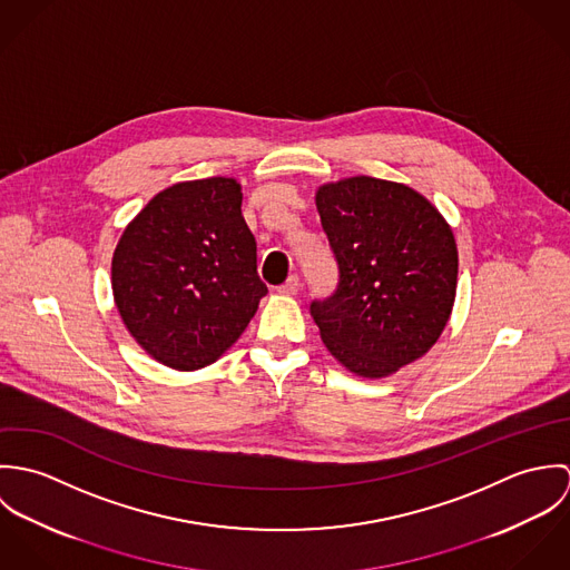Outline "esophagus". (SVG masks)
<instances>
[{
	"instance_id": "1",
	"label": "esophagus",
	"mask_w": 570,
	"mask_h": 570,
	"mask_svg": "<svg viewBox=\"0 0 570 570\" xmlns=\"http://www.w3.org/2000/svg\"><path fill=\"white\" fill-rule=\"evenodd\" d=\"M298 289H301V278H298V274H292L283 285H278V287H276V292H278V294H287V296L298 294Z\"/></svg>"
}]
</instances>
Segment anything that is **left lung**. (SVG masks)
Wrapping results in <instances>:
<instances>
[{
  "mask_svg": "<svg viewBox=\"0 0 570 570\" xmlns=\"http://www.w3.org/2000/svg\"><path fill=\"white\" fill-rule=\"evenodd\" d=\"M337 265L335 289L309 305L331 355L386 377L428 353L452 314L459 252L439 210L404 184L348 177L316 195Z\"/></svg>",
  "mask_w": 570,
  "mask_h": 570,
  "instance_id": "1",
  "label": "left lung"
}]
</instances>
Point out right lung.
<instances>
[{
	"label": "right lung",
	"instance_id": "right-lung-1",
	"mask_svg": "<svg viewBox=\"0 0 570 570\" xmlns=\"http://www.w3.org/2000/svg\"><path fill=\"white\" fill-rule=\"evenodd\" d=\"M230 177L181 181L127 226L111 261L116 307L138 344L177 371L230 348L267 285Z\"/></svg>",
	"mask_w": 570,
	"mask_h": 570
}]
</instances>
